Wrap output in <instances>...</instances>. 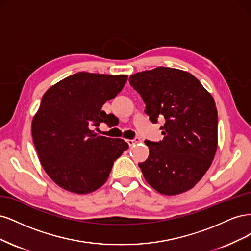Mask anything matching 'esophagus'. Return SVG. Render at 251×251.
<instances>
[{
  "instance_id": "1",
  "label": "esophagus",
  "mask_w": 251,
  "mask_h": 251,
  "mask_svg": "<svg viewBox=\"0 0 251 251\" xmlns=\"http://www.w3.org/2000/svg\"><path fill=\"white\" fill-rule=\"evenodd\" d=\"M139 142H140L139 137H134V139H132V140H127V143H128L129 146H133V145H135L136 143H139Z\"/></svg>"
}]
</instances>
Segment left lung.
<instances>
[{"mask_svg": "<svg viewBox=\"0 0 251 251\" xmlns=\"http://www.w3.org/2000/svg\"><path fill=\"white\" fill-rule=\"evenodd\" d=\"M129 82L160 127L163 141H145L149 156L139 164L146 181L160 194L192 189L211 167L218 145V112L213 96L188 72L158 67L136 73Z\"/></svg>", "mask_w": 251, "mask_h": 251, "instance_id": "1", "label": "left lung"}]
</instances>
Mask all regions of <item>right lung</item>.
I'll return each mask as SVG.
<instances>
[{"label":"right lung","instance_id":"1","mask_svg":"<svg viewBox=\"0 0 251 251\" xmlns=\"http://www.w3.org/2000/svg\"><path fill=\"white\" fill-rule=\"evenodd\" d=\"M127 75L80 72L43 96L32 121V137L46 173L60 188L88 194L107 180L114 161L128 149L122 139L92 130L109 116L103 104L122 91Z\"/></svg>","mask_w":251,"mask_h":251}]
</instances>
